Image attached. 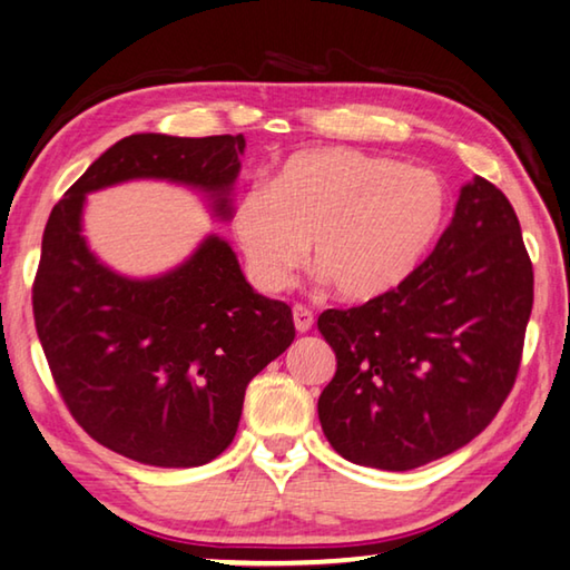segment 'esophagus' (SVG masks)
<instances>
[{
	"mask_svg": "<svg viewBox=\"0 0 570 570\" xmlns=\"http://www.w3.org/2000/svg\"><path fill=\"white\" fill-rule=\"evenodd\" d=\"M293 321H295V328H297V333H307L313 328V311L311 307H305V305H295L293 307Z\"/></svg>",
	"mask_w": 570,
	"mask_h": 570,
	"instance_id": "obj_1",
	"label": "esophagus"
}]
</instances>
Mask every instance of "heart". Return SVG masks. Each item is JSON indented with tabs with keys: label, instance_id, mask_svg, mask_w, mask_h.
<instances>
[{
	"label": "heart",
	"instance_id": "obj_1",
	"mask_svg": "<svg viewBox=\"0 0 570 570\" xmlns=\"http://www.w3.org/2000/svg\"><path fill=\"white\" fill-rule=\"evenodd\" d=\"M450 189L429 166L356 148H311L287 158L269 184H255L232 212L249 275L283 291L307 259L343 301L396 291L440 239Z\"/></svg>",
	"mask_w": 570,
	"mask_h": 570
}]
</instances>
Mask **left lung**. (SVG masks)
I'll use <instances>...</instances> for the list:
<instances>
[{
  "instance_id": "obj_1",
  "label": "left lung",
  "mask_w": 570,
  "mask_h": 570,
  "mask_svg": "<svg viewBox=\"0 0 570 570\" xmlns=\"http://www.w3.org/2000/svg\"><path fill=\"white\" fill-rule=\"evenodd\" d=\"M530 311L533 263L518 214L474 176L404 285L321 313L318 331L338 358L318 399L333 450L404 472L472 442L515 384Z\"/></svg>"
}]
</instances>
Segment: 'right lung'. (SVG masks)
Here are the masks:
<instances>
[{
    "label": "right lung",
    "mask_w": 570,
    "mask_h": 570,
    "mask_svg": "<svg viewBox=\"0 0 570 570\" xmlns=\"http://www.w3.org/2000/svg\"><path fill=\"white\" fill-rule=\"evenodd\" d=\"M245 136L136 134L110 146L55 204L32 285L55 386L98 444L154 468H199L232 444L252 379L295 341L291 305L252 291L227 242L207 237L171 273L130 279L80 235L86 194L169 179L232 214Z\"/></svg>",
    "instance_id": "add662e5"
}]
</instances>
